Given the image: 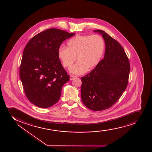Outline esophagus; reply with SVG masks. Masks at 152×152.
<instances>
[{
  "label": "esophagus",
  "instance_id": "obj_1",
  "mask_svg": "<svg viewBox=\"0 0 152 152\" xmlns=\"http://www.w3.org/2000/svg\"><path fill=\"white\" fill-rule=\"evenodd\" d=\"M76 77H77L75 76V75H71L70 76V80H74V79L76 78Z\"/></svg>",
  "mask_w": 152,
  "mask_h": 152
}]
</instances>
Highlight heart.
Returning a JSON list of instances; mask_svg holds the SVG:
<instances>
[{"instance_id":"heart-1","label":"heart","mask_w":152,"mask_h":152,"mask_svg":"<svg viewBox=\"0 0 152 152\" xmlns=\"http://www.w3.org/2000/svg\"><path fill=\"white\" fill-rule=\"evenodd\" d=\"M104 40L99 35H77L68 40L67 48L60 47L58 55L65 67L69 68L76 60L78 61L70 69L72 73L83 75L99 63L104 50Z\"/></svg>"}]
</instances>
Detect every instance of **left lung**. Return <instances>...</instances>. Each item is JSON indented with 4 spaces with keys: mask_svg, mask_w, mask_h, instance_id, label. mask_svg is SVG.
<instances>
[{
    "mask_svg": "<svg viewBox=\"0 0 152 152\" xmlns=\"http://www.w3.org/2000/svg\"><path fill=\"white\" fill-rule=\"evenodd\" d=\"M105 45L103 59L90 73L82 77V100L88 108L100 111L110 108L125 91L130 72L129 60L117 40L101 30Z\"/></svg>",
    "mask_w": 152,
    "mask_h": 152,
    "instance_id": "left-lung-1",
    "label": "left lung"
}]
</instances>
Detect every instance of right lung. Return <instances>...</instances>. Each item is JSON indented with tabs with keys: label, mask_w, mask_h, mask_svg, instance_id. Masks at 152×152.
Here are the masks:
<instances>
[{
	"label": "right lung",
	"mask_w": 152,
	"mask_h": 152,
	"mask_svg": "<svg viewBox=\"0 0 152 152\" xmlns=\"http://www.w3.org/2000/svg\"><path fill=\"white\" fill-rule=\"evenodd\" d=\"M74 35L50 28L33 37L25 48L20 77L27 98L37 107H50L59 100L62 88L69 76L61 64L58 51L65 39Z\"/></svg>",
	"instance_id": "add662e5"
}]
</instances>
